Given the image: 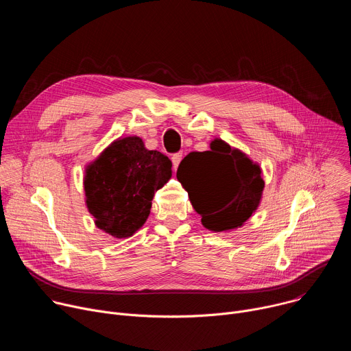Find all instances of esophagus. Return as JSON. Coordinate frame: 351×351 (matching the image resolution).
I'll list each match as a JSON object with an SVG mask.
<instances>
[{
	"mask_svg": "<svg viewBox=\"0 0 351 351\" xmlns=\"http://www.w3.org/2000/svg\"><path fill=\"white\" fill-rule=\"evenodd\" d=\"M180 161H182V154H180V153H176V154L172 156V164H173V168H175V169L179 167Z\"/></svg>",
	"mask_w": 351,
	"mask_h": 351,
	"instance_id": "obj_1",
	"label": "esophagus"
}]
</instances>
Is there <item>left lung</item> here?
Wrapping results in <instances>:
<instances>
[{"mask_svg": "<svg viewBox=\"0 0 351 351\" xmlns=\"http://www.w3.org/2000/svg\"><path fill=\"white\" fill-rule=\"evenodd\" d=\"M210 152L187 154L176 172L204 228L226 232L240 228L258 208L264 190L263 171L221 138Z\"/></svg>", "mask_w": 351, "mask_h": 351, "instance_id": "left-lung-1", "label": "left lung"}]
</instances>
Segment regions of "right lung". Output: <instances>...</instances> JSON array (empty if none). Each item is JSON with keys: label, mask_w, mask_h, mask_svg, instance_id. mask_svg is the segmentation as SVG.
Returning <instances> with one entry per match:
<instances>
[{"label": "right lung", "mask_w": 351, "mask_h": 351, "mask_svg": "<svg viewBox=\"0 0 351 351\" xmlns=\"http://www.w3.org/2000/svg\"><path fill=\"white\" fill-rule=\"evenodd\" d=\"M172 176L171 160L137 136L118 138L86 168L84 193L97 228L122 239L149 215L154 193Z\"/></svg>", "instance_id": "1"}]
</instances>
